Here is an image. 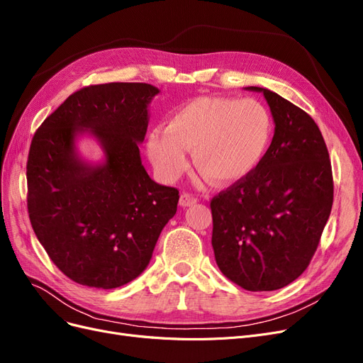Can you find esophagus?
<instances>
[{
  "instance_id": "34e87169",
  "label": "esophagus",
  "mask_w": 363,
  "mask_h": 363,
  "mask_svg": "<svg viewBox=\"0 0 363 363\" xmlns=\"http://www.w3.org/2000/svg\"><path fill=\"white\" fill-rule=\"evenodd\" d=\"M196 203H197V199L188 193H182L179 197V206H182V208L193 206V204H196Z\"/></svg>"
}]
</instances>
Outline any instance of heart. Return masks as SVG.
Here are the masks:
<instances>
[{"instance_id": "b5f03b06", "label": "heart", "mask_w": 363, "mask_h": 363, "mask_svg": "<svg viewBox=\"0 0 363 363\" xmlns=\"http://www.w3.org/2000/svg\"><path fill=\"white\" fill-rule=\"evenodd\" d=\"M273 121L255 99L200 96L178 106L147 136V154L159 177L177 181L193 163L211 184H235L254 172L269 150Z\"/></svg>"}]
</instances>
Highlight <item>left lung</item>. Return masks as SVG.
<instances>
[{
    "label": "left lung",
    "mask_w": 363,
    "mask_h": 363,
    "mask_svg": "<svg viewBox=\"0 0 363 363\" xmlns=\"http://www.w3.org/2000/svg\"><path fill=\"white\" fill-rule=\"evenodd\" d=\"M274 136L262 162L211 201L219 270L246 291H276L308 267L334 200L333 169L314 120L262 87Z\"/></svg>",
    "instance_id": "left-lung-1"
}]
</instances>
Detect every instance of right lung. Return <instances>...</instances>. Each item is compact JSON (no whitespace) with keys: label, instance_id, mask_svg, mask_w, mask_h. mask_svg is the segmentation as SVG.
<instances>
[{"label":"right lung","instance_id":"right-lung-1","mask_svg":"<svg viewBox=\"0 0 363 363\" xmlns=\"http://www.w3.org/2000/svg\"><path fill=\"white\" fill-rule=\"evenodd\" d=\"M160 90L108 83L72 93L35 132L26 179L37 239L57 269L80 285L114 289L143 273L179 200L140 162L148 105ZM89 134L104 152L86 162L76 140Z\"/></svg>","mask_w":363,"mask_h":363}]
</instances>
